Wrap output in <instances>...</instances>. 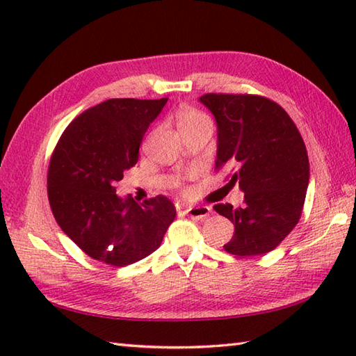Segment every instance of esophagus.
<instances>
[{
  "label": "esophagus",
  "mask_w": 356,
  "mask_h": 356,
  "mask_svg": "<svg viewBox=\"0 0 356 356\" xmlns=\"http://www.w3.org/2000/svg\"><path fill=\"white\" fill-rule=\"evenodd\" d=\"M211 213V208L209 207H200V205H195V207H188L185 209V214L188 217H191L193 220H203V218H207Z\"/></svg>",
  "instance_id": "34e87169"
}]
</instances>
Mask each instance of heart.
<instances>
[{
  "mask_svg": "<svg viewBox=\"0 0 356 356\" xmlns=\"http://www.w3.org/2000/svg\"><path fill=\"white\" fill-rule=\"evenodd\" d=\"M205 120H209V119L205 115H203L202 111L195 110L193 107H182L177 111L179 130H182V128H186V127L195 125V124L205 122Z\"/></svg>",
  "mask_w": 356,
  "mask_h": 356,
  "instance_id": "heart-1",
  "label": "heart"
}]
</instances>
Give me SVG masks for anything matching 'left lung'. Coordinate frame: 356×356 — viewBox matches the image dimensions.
Returning a JSON list of instances; mask_svg holds the SVG:
<instances>
[{"mask_svg":"<svg viewBox=\"0 0 356 356\" xmlns=\"http://www.w3.org/2000/svg\"><path fill=\"white\" fill-rule=\"evenodd\" d=\"M199 101L217 124L216 170H236L229 184L245 193V207H214L234 223L223 248L234 255H261L275 249L298 223L309 186L303 138L274 101L255 95L208 93Z\"/></svg>","mask_w":356,"mask_h":356,"instance_id":"obj_1","label":"left lung"}]
</instances>
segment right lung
<instances>
[{"label": "right lung", "instance_id": "add662e5", "mask_svg": "<svg viewBox=\"0 0 356 356\" xmlns=\"http://www.w3.org/2000/svg\"><path fill=\"white\" fill-rule=\"evenodd\" d=\"M162 99H108L65 128L53 151L47 193L58 225L95 260L127 266L161 246L176 208L165 195L136 202L119 197L116 182L138 163L149 124Z\"/></svg>", "mask_w": 356, "mask_h": 356}]
</instances>
